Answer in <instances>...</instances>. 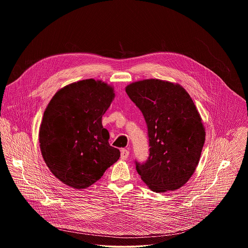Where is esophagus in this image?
Wrapping results in <instances>:
<instances>
[{
  "label": "esophagus",
  "instance_id": "esophagus-1",
  "mask_svg": "<svg viewBox=\"0 0 248 248\" xmlns=\"http://www.w3.org/2000/svg\"><path fill=\"white\" fill-rule=\"evenodd\" d=\"M129 157V150L128 149H123L121 151V159L126 160Z\"/></svg>",
  "mask_w": 248,
  "mask_h": 248
}]
</instances>
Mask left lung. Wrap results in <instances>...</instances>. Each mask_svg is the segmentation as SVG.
Here are the masks:
<instances>
[{
  "mask_svg": "<svg viewBox=\"0 0 248 248\" xmlns=\"http://www.w3.org/2000/svg\"><path fill=\"white\" fill-rule=\"evenodd\" d=\"M147 123L150 156L136 163L143 182L155 192L184 186L200 161L205 129L189 93L178 83L146 79L125 87Z\"/></svg>",
  "mask_w": 248,
  "mask_h": 248,
  "instance_id": "left-lung-1",
  "label": "left lung"
}]
</instances>
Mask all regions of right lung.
I'll list each match as a JSON object with an SVG mask.
<instances>
[{"label":"right lung","instance_id":"obj_1","mask_svg":"<svg viewBox=\"0 0 248 248\" xmlns=\"http://www.w3.org/2000/svg\"><path fill=\"white\" fill-rule=\"evenodd\" d=\"M115 97L114 87L100 80L71 83L52 97L39 130L43 158L52 174L75 189L90 187L118 161L108 144L102 116Z\"/></svg>","mask_w":248,"mask_h":248}]
</instances>
